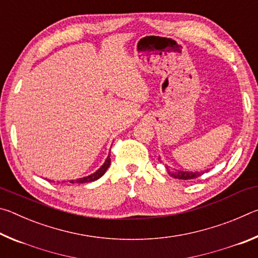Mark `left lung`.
Segmentation results:
<instances>
[{"instance_id": "8db88e82", "label": "left lung", "mask_w": 258, "mask_h": 258, "mask_svg": "<svg viewBox=\"0 0 258 258\" xmlns=\"http://www.w3.org/2000/svg\"><path fill=\"white\" fill-rule=\"evenodd\" d=\"M158 160H160V157L158 158ZM167 173L169 176H172L174 178H178V180H194V178H197L198 176L202 175V174H204V172L178 171V169H174V171H171V169H168V168H167Z\"/></svg>"}]
</instances>
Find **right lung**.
<instances>
[{
	"instance_id": "obj_1",
	"label": "right lung",
	"mask_w": 258,
	"mask_h": 258,
	"mask_svg": "<svg viewBox=\"0 0 258 258\" xmlns=\"http://www.w3.org/2000/svg\"><path fill=\"white\" fill-rule=\"evenodd\" d=\"M109 166H110V154L108 155L107 159L104 160V163L100 166V168H98L97 171L94 173L90 174V175L84 176V177H80V178H76V180H69L71 183H89V182H94L99 180L100 177H101L104 173L107 172V169Z\"/></svg>"
}]
</instances>
